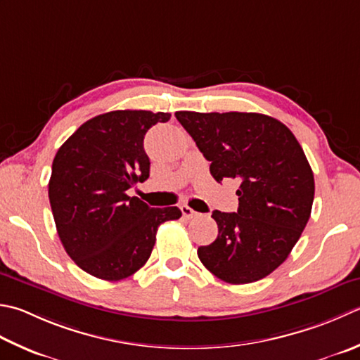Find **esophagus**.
Listing matches in <instances>:
<instances>
[{
	"label": "esophagus",
	"mask_w": 360,
	"mask_h": 360,
	"mask_svg": "<svg viewBox=\"0 0 360 360\" xmlns=\"http://www.w3.org/2000/svg\"><path fill=\"white\" fill-rule=\"evenodd\" d=\"M181 212H182V217H184V218H195V217L200 215L198 212H196V210H193L192 207L187 206V204H182Z\"/></svg>",
	"instance_id": "34e87169"
}]
</instances>
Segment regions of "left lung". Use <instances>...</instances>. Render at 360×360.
<instances>
[{
	"mask_svg": "<svg viewBox=\"0 0 360 360\" xmlns=\"http://www.w3.org/2000/svg\"><path fill=\"white\" fill-rule=\"evenodd\" d=\"M217 182L237 179V212L214 210L215 242L198 257L218 279L250 284L290 255L309 221L315 182L306 154L279 120L255 112H176Z\"/></svg>",
	"mask_w": 360,
	"mask_h": 360,
	"instance_id": "8db88e82",
	"label": "left lung"
}]
</instances>
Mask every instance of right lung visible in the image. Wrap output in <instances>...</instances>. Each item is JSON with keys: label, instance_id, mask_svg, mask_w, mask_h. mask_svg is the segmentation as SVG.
Instances as JSON below:
<instances>
[{"label": "right lung", "instance_id": "right-lung-1", "mask_svg": "<svg viewBox=\"0 0 360 360\" xmlns=\"http://www.w3.org/2000/svg\"><path fill=\"white\" fill-rule=\"evenodd\" d=\"M170 117L112 110L81 124L56 153L48 184L56 228L67 255L91 276H131L150 259L160 224L182 215L126 193L150 178L145 134Z\"/></svg>", "mask_w": 360, "mask_h": 360}]
</instances>
